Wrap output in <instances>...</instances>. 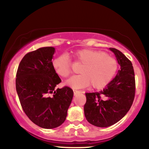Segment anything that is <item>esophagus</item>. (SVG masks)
Instances as JSON below:
<instances>
[{"mask_svg": "<svg viewBox=\"0 0 149 149\" xmlns=\"http://www.w3.org/2000/svg\"><path fill=\"white\" fill-rule=\"evenodd\" d=\"M73 91H74V95H76L77 94H78V93H81V92H80V91H77V90H74H74H73Z\"/></svg>", "mask_w": 149, "mask_h": 149, "instance_id": "1", "label": "esophagus"}]
</instances>
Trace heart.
Instances as JSON below:
<instances>
[{
    "label": "heart",
    "instance_id": "heart-1",
    "mask_svg": "<svg viewBox=\"0 0 149 149\" xmlns=\"http://www.w3.org/2000/svg\"><path fill=\"white\" fill-rule=\"evenodd\" d=\"M77 62L83 64L79 72L66 81V84L74 89L87 87L91 85L93 88L100 89L107 86L115 77L118 64L115 58L101 51L82 49L72 54ZM52 66L57 74L62 77H68L71 73L68 56L62 54L52 61Z\"/></svg>",
    "mask_w": 149,
    "mask_h": 149
}]
</instances>
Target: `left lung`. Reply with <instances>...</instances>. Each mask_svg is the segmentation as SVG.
I'll return each instance as SVG.
<instances>
[{"mask_svg": "<svg viewBox=\"0 0 149 149\" xmlns=\"http://www.w3.org/2000/svg\"><path fill=\"white\" fill-rule=\"evenodd\" d=\"M110 50L115 54L121 68L103 90L85 93V118L89 123L100 127H109L120 121L129 111L135 97V77L131 61L117 49Z\"/></svg>", "mask_w": 149, "mask_h": 149, "instance_id": "8db88e82", "label": "left lung"}]
</instances>
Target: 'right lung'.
<instances>
[{
    "mask_svg": "<svg viewBox=\"0 0 149 149\" xmlns=\"http://www.w3.org/2000/svg\"><path fill=\"white\" fill-rule=\"evenodd\" d=\"M55 48L45 47L28 53L18 66L15 86L22 109L34 124L53 129L66 120L72 89L55 87L61 79L52 66Z\"/></svg>",
    "mask_w": 149,
    "mask_h": 149,
    "instance_id": "add662e5",
    "label": "right lung"
}]
</instances>
